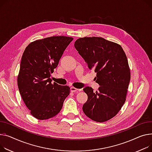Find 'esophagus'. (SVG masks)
Instances as JSON below:
<instances>
[{
    "label": "esophagus",
    "instance_id": "1",
    "mask_svg": "<svg viewBox=\"0 0 152 152\" xmlns=\"http://www.w3.org/2000/svg\"><path fill=\"white\" fill-rule=\"evenodd\" d=\"M79 90L78 89V88H75V87H72L70 88V91L72 92H78Z\"/></svg>",
    "mask_w": 152,
    "mask_h": 152
}]
</instances>
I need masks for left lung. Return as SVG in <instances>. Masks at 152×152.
Segmentation results:
<instances>
[{
    "instance_id": "obj_1",
    "label": "left lung",
    "mask_w": 152,
    "mask_h": 152,
    "mask_svg": "<svg viewBox=\"0 0 152 152\" xmlns=\"http://www.w3.org/2000/svg\"><path fill=\"white\" fill-rule=\"evenodd\" d=\"M75 47L88 68L96 73V82L100 86L95 93L92 87L84 88L88 99L83 110L95 122H106L125 102L131 76L126 56L120 45L102 37L78 38Z\"/></svg>"
}]
</instances>
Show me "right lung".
Here are the masks:
<instances>
[{
  "mask_svg": "<svg viewBox=\"0 0 152 152\" xmlns=\"http://www.w3.org/2000/svg\"><path fill=\"white\" fill-rule=\"evenodd\" d=\"M73 38L54 36L30 43L23 53L18 76L19 93L30 113L37 119L56 115L70 88L52 84L50 78Z\"/></svg>",
  "mask_w": 152,
  "mask_h": 152,
  "instance_id": "1",
  "label": "right lung"
}]
</instances>
